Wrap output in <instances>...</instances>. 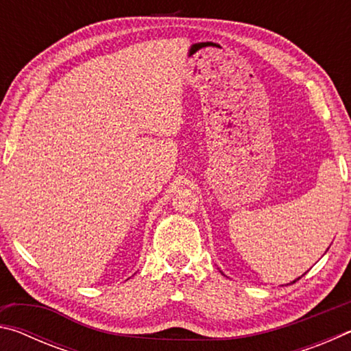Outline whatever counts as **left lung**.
Segmentation results:
<instances>
[{
    "label": "left lung",
    "mask_w": 351,
    "mask_h": 351,
    "mask_svg": "<svg viewBox=\"0 0 351 351\" xmlns=\"http://www.w3.org/2000/svg\"><path fill=\"white\" fill-rule=\"evenodd\" d=\"M299 278H300V277H299ZM299 278H295V280H293V282H291V283H295L297 280H299ZM291 283H289V285H291Z\"/></svg>",
    "instance_id": "left-lung-1"
}]
</instances>
